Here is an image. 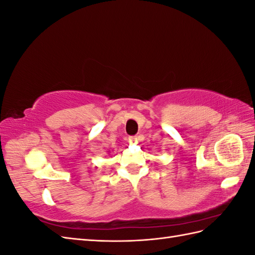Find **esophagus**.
Segmentation results:
<instances>
[{
    "label": "esophagus",
    "mask_w": 255,
    "mask_h": 255,
    "mask_svg": "<svg viewBox=\"0 0 255 255\" xmlns=\"http://www.w3.org/2000/svg\"><path fill=\"white\" fill-rule=\"evenodd\" d=\"M129 142L136 144L138 142V138L136 136H132V137H129Z\"/></svg>",
    "instance_id": "esophagus-1"
}]
</instances>
